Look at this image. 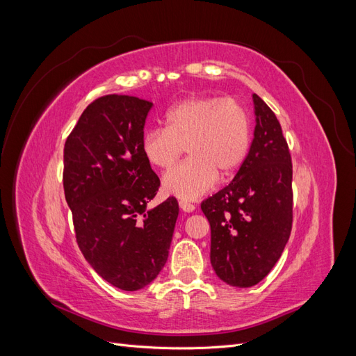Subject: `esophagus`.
Returning <instances> with one entry per match:
<instances>
[{"mask_svg":"<svg viewBox=\"0 0 356 356\" xmlns=\"http://www.w3.org/2000/svg\"><path fill=\"white\" fill-rule=\"evenodd\" d=\"M179 208L184 212H193L196 209V207L193 203L187 202V200H179Z\"/></svg>","mask_w":356,"mask_h":356,"instance_id":"1","label":"esophagus"}]
</instances>
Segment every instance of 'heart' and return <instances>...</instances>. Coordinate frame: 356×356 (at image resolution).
Returning <instances> with one entry per match:
<instances>
[{
	"mask_svg": "<svg viewBox=\"0 0 356 356\" xmlns=\"http://www.w3.org/2000/svg\"><path fill=\"white\" fill-rule=\"evenodd\" d=\"M141 147L148 163L159 169H169L187 147L190 157L163 177V188L195 200L245 161L251 147L250 115L232 98L193 96L170 106L165 127L145 131Z\"/></svg>",
	"mask_w": 356,
	"mask_h": 356,
	"instance_id": "1",
	"label": "heart"
}]
</instances>
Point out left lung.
<instances>
[{"label":"left lung","mask_w":356,"mask_h":356,"mask_svg":"<svg viewBox=\"0 0 356 356\" xmlns=\"http://www.w3.org/2000/svg\"><path fill=\"white\" fill-rule=\"evenodd\" d=\"M250 152L229 186L203 200L211 224V264L232 286H254L281 257L293 227V163L275 113L252 95Z\"/></svg>","instance_id":"1"}]
</instances>
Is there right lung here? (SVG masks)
<instances>
[{
  "label": "right lung",
  "mask_w": 356,
  "mask_h": 356,
  "mask_svg": "<svg viewBox=\"0 0 356 356\" xmlns=\"http://www.w3.org/2000/svg\"><path fill=\"white\" fill-rule=\"evenodd\" d=\"M152 106L129 95L102 96L83 111L63 148V190L80 251L123 291L157 277L179 212L175 197L147 209L160 187L141 147Z\"/></svg>",
  "instance_id": "obj_1"
}]
</instances>
